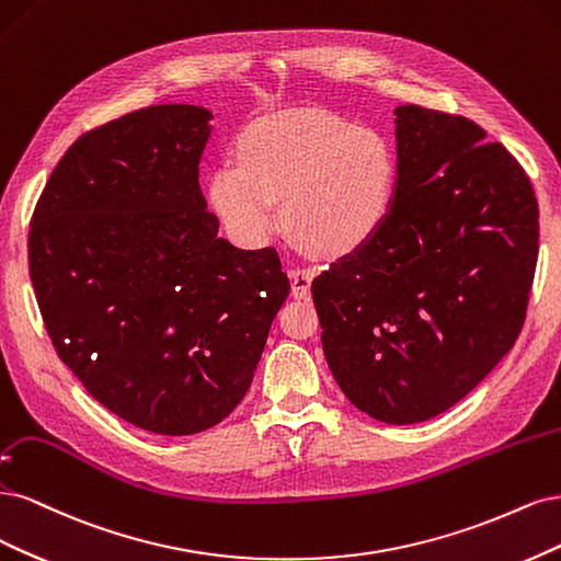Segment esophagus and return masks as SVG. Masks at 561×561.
Masks as SVG:
<instances>
[{"mask_svg":"<svg viewBox=\"0 0 561 561\" xmlns=\"http://www.w3.org/2000/svg\"><path fill=\"white\" fill-rule=\"evenodd\" d=\"M312 277H314V273L310 267H294L291 270V294L296 298H305L307 294H310Z\"/></svg>","mask_w":561,"mask_h":561,"instance_id":"obj_1","label":"esophagus"}]
</instances>
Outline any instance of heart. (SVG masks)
I'll use <instances>...</instances> for the list:
<instances>
[{
    "label": "heart",
    "mask_w": 561,
    "mask_h": 561,
    "mask_svg": "<svg viewBox=\"0 0 561 561\" xmlns=\"http://www.w3.org/2000/svg\"><path fill=\"white\" fill-rule=\"evenodd\" d=\"M399 186L393 141L370 125L329 112L259 118L238 139V160H221L207 195L228 234L265 244L282 226L321 254L345 256L382 228Z\"/></svg>",
    "instance_id": "b5f03b06"
}]
</instances>
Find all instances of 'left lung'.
<instances>
[{"label":"left lung","instance_id":"left-lung-1","mask_svg":"<svg viewBox=\"0 0 561 561\" xmlns=\"http://www.w3.org/2000/svg\"><path fill=\"white\" fill-rule=\"evenodd\" d=\"M399 186L375 238L312 282L329 368L373 420L414 424L511 352L538 261L527 172L478 123L396 110Z\"/></svg>","mask_w":561,"mask_h":561}]
</instances>
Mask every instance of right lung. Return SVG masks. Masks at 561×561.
I'll use <instances>...</instances> for the list:
<instances>
[{"mask_svg": "<svg viewBox=\"0 0 561 561\" xmlns=\"http://www.w3.org/2000/svg\"><path fill=\"white\" fill-rule=\"evenodd\" d=\"M209 118L156 104L83 133L30 221V279L62 364L160 436L238 408L291 291L275 247L219 238L197 182Z\"/></svg>", "mask_w": 561, "mask_h": 561, "instance_id": "1", "label": "right lung"}]
</instances>
